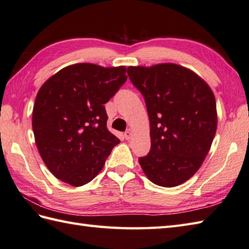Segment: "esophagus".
<instances>
[{
    "label": "esophagus",
    "instance_id": "34e87169",
    "mask_svg": "<svg viewBox=\"0 0 249 249\" xmlns=\"http://www.w3.org/2000/svg\"><path fill=\"white\" fill-rule=\"evenodd\" d=\"M131 136H132V130L128 129L124 132V138H125V140H130Z\"/></svg>",
    "mask_w": 249,
    "mask_h": 249
}]
</instances>
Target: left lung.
I'll use <instances>...</instances> for the list:
<instances>
[{"label": "left lung", "mask_w": 249, "mask_h": 249, "mask_svg": "<svg viewBox=\"0 0 249 249\" xmlns=\"http://www.w3.org/2000/svg\"><path fill=\"white\" fill-rule=\"evenodd\" d=\"M144 96L151 146L139 158L146 176L162 187L178 186L196 174L209 154L217 128L215 96L192 71L173 63L129 67Z\"/></svg>", "instance_id": "1"}]
</instances>
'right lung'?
<instances>
[{"label":"right lung","mask_w":249,"mask_h":249,"mask_svg":"<svg viewBox=\"0 0 249 249\" xmlns=\"http://www.w3.org/2000/svg\"><path fill=\"white\" fill-rule=\"evenodd\" d=\"M125 68L70 65L52 76L35 99L32 128L48 170L78 187L92 180L119 143L107 130L104 104L125 80Z\"/></svg>","instance_id":"obj_1"}]
</instances>
